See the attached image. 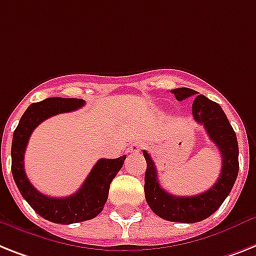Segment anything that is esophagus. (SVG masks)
<instances>
[{"label":"esophagus","instance_id":"esophagus-1","mask_svg":"<svg viewBox=\"0 0 256 256\" xmlns=\"http://www.w3.org/2000/svg\"><path fill=\"white\" fill-rule=\"evenodd\" d=\"M141 145L138 142H134V144H132V145H130V153H138V152L141 150Z\"/></svg>","mask_w":256,"mask_h":256}]
</instances>
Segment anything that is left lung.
<instances>
[{
	"instance_id": "1",
	"label": "left lung",
	"mask_w": 256,
	"mask_h": 256,
	"mask_svg": "<svg viewBox=\"0 0 256 256\" xmlns=\"http://www.w3.org/2000/svg\"><path fill=\"white\" fill-rule=\"evenodd\" d=\"M171 92L175 95L176 100L195 96L192 103L194 119L206 128L209 138L221 152L222 168L220 178L208 191L196 196H175L160 186L153 160L146 150H142L146 160L144 186L145 199L152 210L161 218L174 222H199L216 212L233 188L240 170L237 136L221 106L216 102L204 95H198V92L188 88H174Z\"/></svg>"
}]
</instances>
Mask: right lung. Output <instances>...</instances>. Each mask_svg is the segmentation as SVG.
Segmentation results:
<instances>
[{"label":"right lung","instance_id":"add662e5","mask_svg":"<svg viewBox=\"0 0 256 256\" xmlns=\"http://www.w3.org/2000/svg\"><path fill=\"white\" fill-rule=\"evenodd\" d=\"M85 104L84 99L47 98L32 103L19 120L12 144V172L19 192L35 212L54 224H76L92 220L102 212L110 184L123 168L126 156L107 160L102 158L94 164L84 184L68 198H50L38 191L24 172V152L34 130L44 120L57 114L76 111Z\"/></svg>","mask_w":256,"mask_h":256}]
</instances>
